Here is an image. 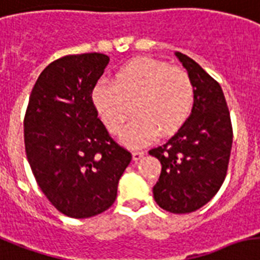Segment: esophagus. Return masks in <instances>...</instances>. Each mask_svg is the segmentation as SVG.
Wrapping results in <instances>:
<instances>
[{"mask_svg":"<svg viewBox=\"0 0 260 260\" xmlns=\"http://www.w3.org/2000/svg\"><path fill=\"white\" fill-rule=\"evenodd\" d=\"M143 156H144V152H143V151H134V152H132V157H134L135 161L140 160Z\"/></svg>","mask_w":260,"mask_h":260,"instance_id":"obj_1","label":"esophagus"}]
</instances>
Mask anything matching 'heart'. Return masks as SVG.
<instances>
[{
	"label": "heart",
	"mask_w": 260,
	"mask_h": 260,
	"mask_svg": "<svg viewBox=\"0 0 260 260\" xmlns=\"http://www.w3.org/2000/svg\"><path fill=\"white\" fill-rule=\"evenodd\" d=\"M115 82L101 80L92 92L96 111L105 126L116 134L131 116L120 139L131 147H140L174 134L187 119L195 101V88L184 69L164 61L139 57L116 72Z\"/></svg>",
	"instance_id": "b5f03b06"
}]
</instances>
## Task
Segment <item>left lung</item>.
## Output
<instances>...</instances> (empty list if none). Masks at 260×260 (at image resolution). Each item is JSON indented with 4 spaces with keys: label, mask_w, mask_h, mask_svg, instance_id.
I'll list each match as a JSON object with an SVG mask.
<instances>
[{
    "label": "left lung",
    "mask_w": 260,
    "mask_h": 260,
    "mask_svg": "<svg viewBox=\"0 0 260 260\" xmlns=\"http://www.w3.org/2000/svg\"><path fill=\"white\" fill-rule=\"evenodd\" d=\"M175 54L191 77L195 101L178 132L149 155L161 164L153 185L156 203L172 214H189L208 203L224 181L233 125L219 82L188 56Z\"/></svg>",
    "instance_id": "left-lung-1"
}]
</instances>
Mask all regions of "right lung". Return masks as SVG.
<instances>
[{
	"label": "right lung",
	"mask_w": 260,
	"mask_h": 260,
	"mask_svg": "<svg viewBox=\"0 0 260 260\" xmlns=\"http://www.w3.org/2000/svg\"><path fill=\"white\" fill-rule=\"evenodd\" d=\"M108 62L103 53L61 57L41 72L29 97L24 120L27 161L41 191L69 218L108 210L132 160L109 136L92 101Z\"/></svg>",
	"instance_id": "right-lung-1"
}]
</instances>
